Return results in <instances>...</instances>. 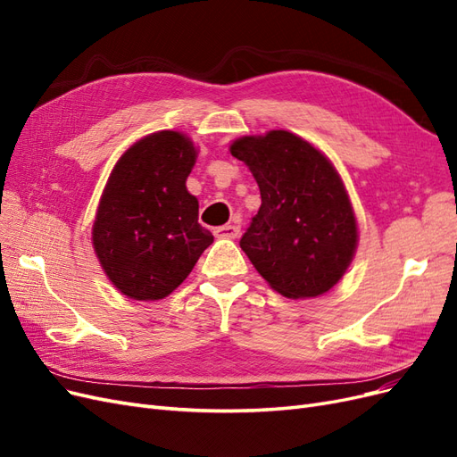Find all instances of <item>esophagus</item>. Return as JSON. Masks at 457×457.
I'll return each mask as SVG.
<instances>
[{
	"label": "esophagus",
	"mask_w": 457,
	"mask_h": 457,
	"mask_svg": "<svg viewBox=\"0 0 457 457\" xmlns=\"http://www.w3.org/2000/svg\"><path fill=\"white\" fill-rule=\"evenodd\" d=\"M213 234L217 238H228V240H234L238 238L240 234V227L238 225H223V227H217L213 230Z\"/></svg>",
	"instance_id": "esophagus-1"
}]
</instances>
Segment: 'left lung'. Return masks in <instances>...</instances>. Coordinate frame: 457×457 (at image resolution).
<instances>
[{"mask_svg": "<svg viewBox=\"0 0 457 457\" xmlns=\"http://www.w3.org/2000/svg\"><path fill=\"white\" fill-rule=\"evenodd\" d=\"M230 154L250 168L261 192L259 212L240 240L252 265L287 299L329 292L358 245L356 215L334 163L284 129L240 137Z\"/></svg>", "mask_w": 457, "mask_h": 457, "instance_id": "left-lung-1", "label": "left lung"}]
</instances>
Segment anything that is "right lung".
I'll list each match as a JSON object with an SVG mask.
<instances>
[{"label":"right lung","mask_w":457,"mask_h":457,"mask_svg":"<svg viewBox=\"0 0 457 457\" xmlns=\"http://www.w3.org/2000/svg\"><path fill=\"white\" fill-rule=\"evenodd\" d=\"M196 158L190 137L163 129L133 143L108 177L91 240L108 280L129 299L168 297L213 242L187 190Z\"/></svg>","instance_id":"1"}]
</instances>
